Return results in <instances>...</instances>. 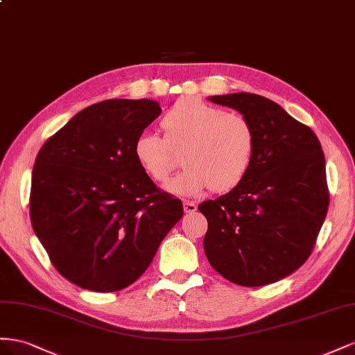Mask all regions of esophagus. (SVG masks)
Returning <instances> with one entry per match:
<instances>
[{"label":"esophagus","instance_id":"34e87169","mask_svg":"<svg viewBox=\"0 0 355 355\" xmlns=\"http://www.w3.org/2000/svg\"><path fill=\"white\" fill-rule=\"evenodd\" d=\"M183 207H184V212H186V214H191V212H195L196 208H198L196 204H193V202H190V200H184Z\"/></svg>","mask_w":355,"mask_h":355}]
</instances>
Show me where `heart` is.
Listing matches in <instances>:
<instances>
[{
  "label": "heart",
  "instance_id": "1",
  "mask_svg": "<svg viewBox=\"0 0 355 355\" xmlns=\"http://www.w3.org/2000/svg\"><path fill=\"white\" fill-rule=\"evenodd\" d=\"M162 126L165 138L151 132L137 137L134 156L151 180L166 183L180 164L171 148H187V168L166 186L171 193L196 196L209 187L225 193L238 187L254 164L257 137L245 116L183 98L165 114Z\"/></svg>",
  "mask_w": 355,
  "mask_h": 355
}]
</instances>
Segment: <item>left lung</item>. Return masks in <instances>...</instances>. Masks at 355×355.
Segmentation results:
<instances>
[{"label":"left lung","instance_id":"8db88e82","mask_svg":"<svg viewBox=\"0 0 355 355\" xmlns=\"http://www.w3.org/2000/svg\"><path fill=\"white\" fill-rule=\"evenodd\" d=\"M254 126V164L242 183L199 211L204 250L221 277L244 287L286 278L308 260L327 216L326 159L313 130L273 101L247 92L211 96Z\"/></svg>","mask_w":355,"mask_h":355}]
</instances>
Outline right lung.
Masks as SVG:
<instances>
[{
  "label": "right lung",
  "instance_id": "right-lung-1",
  "mask_svg": "<svg viewBox=\"0 0 355 355\" xmlns=\"http://www.w3.org/2000/svg\"><path fill=\"white\" fill-rule=\"evenodd\" d=\"M162 113L153 99H108L77 113L35 157L29 216L55 269L98 293L135 282L183 204L134 156L137 137Z\"/></svg>",
  "mask_w": 355,
  "mask_h": 355
}]
</instances>
